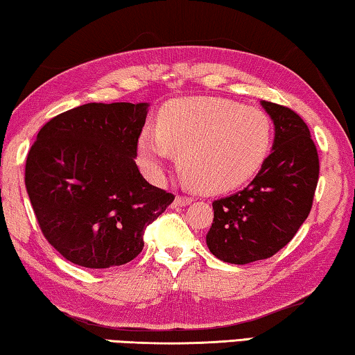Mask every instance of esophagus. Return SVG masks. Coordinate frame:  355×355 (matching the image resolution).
<instances>
[{"mask_svg":"<svg viewBox=\"0 0 355 355\" xmlns=\"http://www.w3.org/2000/svg\"><path fill=\"white\" fill-rule=\"evenodd\" d=\"M190 203H192V196L178 195L176 198H174V205H176V206H187Z\"/></svg>","mask_w":355,"mask_h":355,"instance_id":"1","label":"esophagus"}]
</instances>
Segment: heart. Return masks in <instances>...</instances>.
<instances>
[{
    "mask_svg": "<svg viewBox=\"0 0 355 355\" xmlns=\"http://www.w3.org/2000/svg\"><path fill=\"white\" fill-rule=\"evenodd\" d=\"M272 121L257 107L223 98H184L163 107L159 130H144L138 141L141 166L160 178L173 152L179 170L196 189L228 192L248 182L272 146Z\"/></svg>",
    "mask_w": 355,
    "mask_h": 355,
    "instance_id": "obj_1",
    "label": "heart"
}]
</instances>
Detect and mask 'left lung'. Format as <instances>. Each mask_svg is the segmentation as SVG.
<instances>
[{"label":"left lung","mask_w":355,"mask_h":355,"mask_svg":"<svg viewBox=\"0 0 355 355\" xmlns=\"http://www.w3.org/2000/svg\"><path fill=\"white\" fill-rule=\"evenodd\" d=\"M275 122L272 152L248 187L212 203L206 244L222 261L270 259L295 236L313 208L319 155L308 125L291 107L261 101Z\"/></svg>","instance_id":"8db88e82"}]
</instances>
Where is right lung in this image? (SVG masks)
Returning a JSON list of instances; mask_svg holds the SVG:
<instances>
[{
	"instance_id": "add662e5",
	"label": "right lung",
	"mask_w": 355,
	"mask_h": 355,
	"mask_svg": "<svg viewBox=\"0 0 355 355\" xmlns=\"http://www.w3.org/2000/svg\"><path fill=\"white\" fill-rule=\"evenodd\" d=\"M147 103H89L40 130L26 155L25 185L41 232L64 259L85 268L132 261L146 227L174 195L136 165Z\"/></svg>"
}]
</instances>
